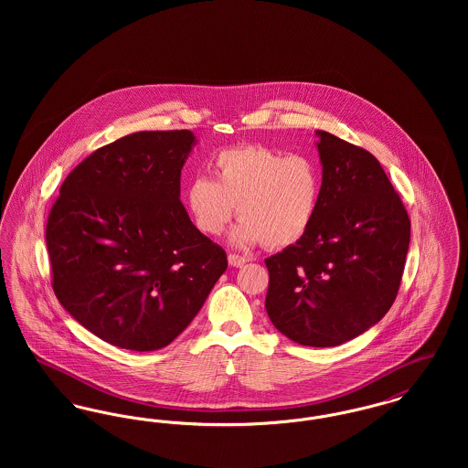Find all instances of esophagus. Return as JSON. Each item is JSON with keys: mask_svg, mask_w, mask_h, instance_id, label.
<instances>
[{"mask_svg": "<svg viewBox=\"0 0 468 468\" xmlns=\"http://www.w3.org/2000/svg\"><path fill=\"white\" fill-rule=\"evenodd\" d=\"M247 261H249L247 258H244V256H239V254H229V256H228V263H229L231 267H244Z\"/></svg>", "mask_w": 468, "mask_h": 468, "instance_id": "34e87169", "label": "esophagus"}]
</instances>
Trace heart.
Wrapping results in <instances>:
<instances>
[{"label":"heart","instance_id":"b5f03b06","mask_svg":"<svg viewBox=\"0 0 468 468\" xmlns=\"http://www.w3.org/2000/svg\"><path fill=\"white\" fill-rule=\"evenodd\" d=\"M214 180L195 177L186 189L187 210L205 235H221L237 214L239 245L284 249L311 229L321 200V170L307 156H286L263 145L228 149L214 157Z\"/></svg>","mask_w":468,"mask_h":468}]
</instances>
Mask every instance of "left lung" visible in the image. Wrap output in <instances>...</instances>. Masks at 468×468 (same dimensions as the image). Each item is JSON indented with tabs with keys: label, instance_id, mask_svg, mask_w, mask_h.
Here are the masks:
<instances>
[{
	"label": "left lung",
	"instance_id": "1",
	"mask_svg": "<svg viewBox=\"0 0 468 468\" xmlns=\"http://www.w3.org/2000/svg\"><path fill=\"white\" fill-rule=\"evenodd\" d=\"M319 136L323 187L307 235L265 260L268 317L290 340L334 347L365 334L393 305L410 242L399 193L368 151Z\"/></svg>",
	"mask_w": 468,
	"mask_h": 468
}]
</instances>
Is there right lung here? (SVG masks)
I'll use <instances>...</instances> for the list:
<instances>
[{
  "label": "right lung",
  "mask_w": 468,
  "mask_h": 468,
  "mask_svg": "<svg viewBox=\"0 0 468 468\" xmlns=\"http://www.w3.org/2000/svg\"><path fill=\"white\" fill-rule=\"evenodd\" d=\"M197 136L138 132L94 151L65 178L47 221L52 288L90 334L156 351L182 334L228 268L191 223L180 172Z\"/></svg>",
  "instance_id": "right-lung-1"
}]
</instances>
